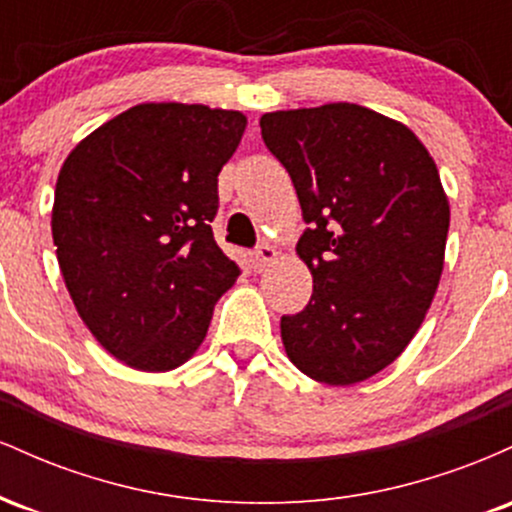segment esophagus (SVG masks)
<instances>
[{
    "label": "esophagus",
    "mask_w": 512,
    "mask_h": 512,
    "mask_svg": "<svg viewBox=\"0 0 512 512\" xmlns=\"http://www.w3.org/2000/svg\"><path fill=\"white\" fill-rule=\"evenodd\" d=\"M276 255H279V252H276L274 245H269V243H262L260 248L255 250V255H252V264H255V269H257V272H262V269L267 267L269 262H274V260H276Z\"/></svg>",
    "instance_id": "esophagus-1"
}]
</instances>
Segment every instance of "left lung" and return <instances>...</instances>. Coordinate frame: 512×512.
<instances>
[{
    "label": "left lung",
    "mask_w": 512,
    "mask_h": 512,
    "mask_svg": "<svg viewBox=\"0 0 512 512\" xmlns=\"http://www.w3.org/2000/svg\"><path fill=\"white\" fill-rule=\"evenodd\" d=\"M260 127L308 223L296 252L313 298L281 317L286 356L317 383H361L407 349L436 296L450 226L436 161L356 103L276 110Z\"/></svg>",
    "instance_id": "8db88e82"
}]
</instances>
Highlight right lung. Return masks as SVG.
<instances>
[{"instance_id": "1", "label": "right lung", "mask_w": 512, "mask_h": 512, "mask_svg": "<svg viewBox=\"0 0 512 512\" xmlns=\"http://www.w3.org/2000/svg\"><path fill=\"white\" fill-rule=\"evenodd\" d=\"M248 117L142 103L64 158L52 240L76 313L129 368L166 373L195 356L240 269L211 233L219 173Z\"/></svg>"}]
</instances>
